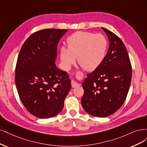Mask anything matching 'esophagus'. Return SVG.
Masks as SVG:
<instances>
[{"mask_svg":"<svg viewBox=\"0 0 147 147\" xmlns=\"http://www.w3.org/2000/svg\"><path fill=\"white\" fill-rule=\"evenodd\" d=\"M71 86L73 88H75L79 86L80 84L78 83L76 81H75V80H71Z\"/></svg>","mask_w":147,"mask_h":147,"instance_id":"34e87169","label":"esophagus"}]
</instances>
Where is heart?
Instances as JSON below:
<instances>
[{
  "instance_id": "heart-1",
  "label": "heart",
  "mask_w": 147,
  "mask_h": 147,
  "mask_svg": "<svg viewBox=\"0 0 147 147\" xmlns=\"http://www.w3.org/2000/svg\"><path fill=\"white\" fill-rule=\"evenodd\" d=\"M68 49L62 48L60 57L63 67L69 70L78 58L79 64L86 70L96 69L105 60L108 42L101 34L79 31L69 36Z\"/></svg>"
}]
</instances>
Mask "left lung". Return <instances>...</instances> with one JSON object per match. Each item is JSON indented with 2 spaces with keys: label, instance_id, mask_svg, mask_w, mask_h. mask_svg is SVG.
Here are the masks:
<instances>
[{
  "label": "left lung",
  "instance_id": "8db88e82",
  "mask_svg": "<svg viewBox=\"0 0 147 147\" xmlns=\"http://www.w3.org/2000/svg\"><path fill=\"white\" fill-rule=\"evenodd\" d=\"M102 29L109 40L106 57L82 84V106L89 114L97 117L109 116L121 107L132 77L130 60L123 42L113 32Z\"/></svg>",
  "mask_w": 147,
  "mask_h": 147
}]
</instances>
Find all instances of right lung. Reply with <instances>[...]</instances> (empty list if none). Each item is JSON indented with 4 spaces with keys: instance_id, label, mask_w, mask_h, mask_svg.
I'll return each mask as SVG.
<instances>
[{
    "instance_id": "right-lung-1",
    "label": "right lung",
    "mask_w": 147,
    "mask_h": 147,
    "mask_svg": "<svg viewBox=\"0 0 147 147\" xmlns=\"http://www.w3.org/2000/svg\"><path fill=\"white\" fill-rule=\"evenodd\" d=\"M67 29H44L32 34L23 44L15 69L19 96L31 114L48 118L62 111L71 88L68 73L55 65L57 46Z\"/></svg>"
}]
</instances>
